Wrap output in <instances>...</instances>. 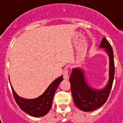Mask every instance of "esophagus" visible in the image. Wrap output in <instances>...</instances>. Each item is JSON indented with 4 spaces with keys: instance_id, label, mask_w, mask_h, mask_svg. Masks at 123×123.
I'll return each mask as SVG.
<instances>
[{
    "instance_id": "esophagus-1",
    "label": "esophagus",
    "mask_w": 123,
    "mask_h": 123,
    "mask_svg": "<svg viewBox=\"0 0 123 123\" xmlns=\"http://www.w3.org/2000/svg\"><path fill=\"white\" fill-rule=\"evenodd\" d=\"M63 78H64V79H65V80H68L69 78V69L68 68H66L65 69H64V71H63Z\"/></svg>"
}]
</instances>
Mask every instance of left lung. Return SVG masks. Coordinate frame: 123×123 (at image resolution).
Instances as JSON below:
<instances>
[{
	"instance_id": "obj_1",
	"label": "left lung",
	"mask_w": 123,
	"mask_h": 123,
	"mask_svg": "<svg viewBox=\"0 0 123 123\" xmlns=\"http://www.w3.org/2000/svg\"><path fill=\"white\" fill-rule=\"evenodd\" d=\"M99 47L104 49L109 58V81L105 88L101 90L92 88L86 79L84 71L79 68L72 69L69 77L71 92L74 105L83 111H91L104 105L111 90L115 71L113 49L105 37H103Z\"/></svg>"
}]
</instances>
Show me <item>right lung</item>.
Listing matches in <instances>:
<instances>
[{"label":"right lung","instance_id":"add662e5","mask_svg":"<svg viewBox=\"0 0 123 123\" xmlns=\"http://www.w3.org/2000/svg\"><path fill=\"white\" fill-rule=\"evenodd\" d=\"M62 80V76L57 78L49 86L42 95L35 99L21 98L12 86L11 88L14 99L22 111L33 117H42L45 116L51 108L55 92Z\"/></svg>","mask_w":123,"mask_h":123}]
</instances>
